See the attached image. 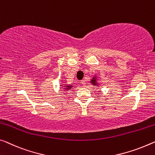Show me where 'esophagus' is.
I'll return each instance as SVG.
<instances>
[{"mask_svg":"<svg viewBox=\"0 0 155 155\" xmlns=\"http://www.w3.org/2000/svg\"><path fill=\"white\" fill-rule=\"evenodd\" d=\"M81 84H82V85L83 86V87H84L85 84H86L85 81H84V80H82V81H81Z\"/></svg>","mask_w":155,"mask_h":155,"instance_id":"1","label":"esophagus"}]
</instances>
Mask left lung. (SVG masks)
<instances>
[{
  "instance_id": "obj_1",
  "label": "left lung",
  "mask_w": 155,
  "mask_h": 155,
  "mask_svg": "<svg viewBox=\"0 0 155 155\" xmlns=\"http://www.w3.org/2000/svg\"><path fill=\"white\" fill-rule=\"evenodd\" d=\"M91 82H92L94 84H96V80H95V78H94V79H93V80H91Z\"/></svg>"
}]
</instances>
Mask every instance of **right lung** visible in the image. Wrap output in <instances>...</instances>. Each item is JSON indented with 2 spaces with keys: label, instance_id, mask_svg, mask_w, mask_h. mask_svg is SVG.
I'll return each mask as SVG.
<instances>
[{
  "label": "right lung",
  "instance_id": "add662e5",
  "mask_svg": "<svg viewBox=\"0 0 155 155\" xmlns=\"http://www.w3.org/2000/svg\"><path fill=\"white\" fill-rule=\"evenodd\" d=\"M71 88V86H66V89H69Z\"/></svg>",
  "mask_w": 155,
  "mask_h": 155
}]
</instances>
